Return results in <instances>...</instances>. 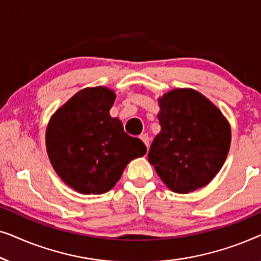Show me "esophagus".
I'll list each match as a JSON object with an SVG mask.
<instances>
[{
  "instance_id": "1",
  "label": "esophagus",
  "mask_w": 261,
  "mask_h": 261,
  "mask_svg": "<svg viewBox=\"0 0 261 261\" xmlns=\"http://www.w3.org/2000/svg\"><path fill=\"white\" fill-rule=\"evenodd\" d=\"M139 138L141 139L142 142H144V144L146 145V147L148 148V146H149V138H148V135L147 134H141Z\"/></svg>"
}]
</instances>
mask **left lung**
I'll return each instance as SVG.
<instances>
[{
    "instance_id": "1",
    "label": "left lung",
    "mask_w": 261,
    "mask_h": 261,
    "mask_svg": "<svg viewBox=\"0 0 261 261\" xmlns=\"http://www.w3.org/2000/svg\"><path fill=\"white\" fill-rule=\"evenodd\" d=\"M160 133L148 162L166 187L188 194L219 173L230 147V126L221 110L194 89H174L158 98Z\"/></svg>"
}]
</instances>
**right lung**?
<instances>
[{
  "mask_svg": "<svg viewBox=\"0 0 261 261\" xmlns=\"http://www.w3.org/2000/svg\"><path fill=\"white\" fill-rule=\"evenodd\" d=\"M115 92L85 88L53 114L46 129V149L64 183L84 195L109 191L127 164L146 154L140 139L129 137L109 110Z\"/></svg>",
  "mask_w": 261,
  "mask_h": 261,
  "instance_id": "obj_1",
  "label": "right lung"
}]
</instances>
